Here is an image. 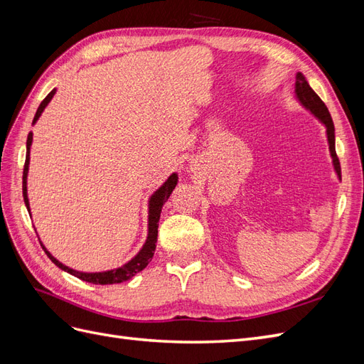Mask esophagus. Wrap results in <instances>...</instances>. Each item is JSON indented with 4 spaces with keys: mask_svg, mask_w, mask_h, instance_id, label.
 I'll return each mask as SVG.
<instances>
[{
    "mask_svg": "<svg viewBox=\"0 0 364 364\" xmlns=\"http://www.w3.org/2000/svg\"><path fill=\"white\" fill-rule=\"evenodd\" d=\"M190 167H191V170H196V167H194V165H190Z\"/></svg>",
    "mask_w": 364,
    "mask_h": 364,
    "instance_id": "esophagus-1",
    "label": "esophagus"
}]
</instances>
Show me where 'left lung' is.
Returning <instances> with one entry per match:
<instances>
[{
  "instance_id": "left-lung-1",
  "label": "left lung",
  "mask_w": 364,
  "mask_h": 364,
  "mask_svg": "<svg viewBox=\"0 0 364 364\" xmlns=\"http://www.w3.org/2000/svg\"><path fill=\"white\" fill-rule=\"evenodd\" d=\"M294 97L297 103H299L305 111L310 112L314 118H317L318 123H321L325 127V134H326V141H328V149H329V156H331L333 162V168L336 171L337 179L341 182V171H340V162L336 153V129L331 114H329L328 107L325 103L321 100L310 83L306 82L305 75L302 73H297L296 75V83H294Z\"/></svg>"
}]
</instances>
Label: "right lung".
I'll use <instances>...</instances> for the list:
<instances>
[{"instance_id": "add662e5", "label": "right lung", "mask_w": 364, "mask_h": 364, "mask_svg": "<svg viewBox=\"0 0 364 364\" xmlns=\"http://www.w3.org/2000/svg\"><path fill=\"white\" fill-rule=\"evenodd\" d=\"M56 87L43 98V102L39 105L38 111L35 118H33V124H36V121L39 119V117L42 115V112L46 111V107L48 106V103L51 102V98L56 94ZM31 142H33V134L30 132L28 138H27V155H26V165H24V174H23V194H24V202L26 206L30 213V203H28V194H27V176H28V165H30V149H31ZM179 182V176L178 173H171L168 176V179L165 181L159 188L153 193L149 197V220H147V238L146 243L142 245V247L139 249V252L136 255L129 259L126 264H123L121 267L112 269V270H106V272H79L74 270L68 266H65L59 259L54 258L51 253L47 250V247L42 246V249L46 250L47 257L56 264L59 269H62L63 272H67L73 277L79 278L85 282H91V284H100V285H107V284H119L129 281L130 278H134L136 273H139L141 270H144L149 262L151 261L153 255H155V249H156V241H158V226H159V218H161V211L165 205V202L168 200V197L171 196L173 190L176 188V185ZM31 215V213H30Z\"/></svg>"}]
</instances>
